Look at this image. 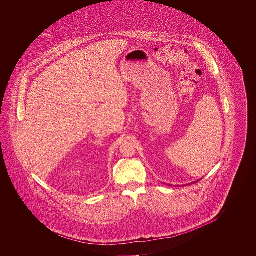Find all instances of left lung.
<instances>
[{
	"label": "left lung",
	"mask_w": 256,
	"mask_h": 256,
	"mask_svg": "<svg viewBox=\"0 0 256 256\" xmlns=\"http://www.w3.org/2000/svg\"><path fill=\"white\" fill-rule=\"evenodd\" d=\"M197 182H198V180H197Z\"/></svg>",
	"instance_id": "1"
}]
</instances>
